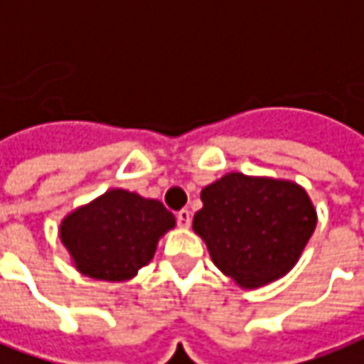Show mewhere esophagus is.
<instances>
[{
  "instance_id": "obj_1",
  "label": "esophagus",
  "mask_w": 364,
  "mask_h": 364,
  "mask_svg": "<svg viewBox=\"0 0 364 364\" xmlns=\"http://www.w3.org/2000/svg\"><path fill=\"white\" fill-rule=\"evenodd\" d=\"M177 223H179V226H181V228H189L191 210H187V208L179 210V213H177Z\"/></svg>"
}]
</instances>
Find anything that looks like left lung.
I'll list each match as a JSON object with an SVG mask.
<instances>
[{
    "label": "left lung",
    "mask_w": 364,
    "mask_h": 364,
    "mask_svg": "<svg viewBox=\"0 0 364 364\" xmlns=\"http://www.w3.org/2000/svg\"><path fill=\"white\" fill-rule=\"evenodd\" d=\"M200 200L193 230L218 270L244 289L286 276L317 225L306 189L288 179L226 173L200 191Z\"/></svg>",
    "instance_id": "obj_1"
}]
</instances>
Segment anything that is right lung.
<instances>
[{
	"instance_id": "obj_1",
	"label": "right lung",
	"mask_w": 364,
	"mask_h": 364,
	"mask_svg": "<svg viewBox=\"0 0 364 364\" xmlns=\"http://www.w3.org/2000/svg\"><path fill=\"white\" fill-rule=\"evenodd\" d=\"M175 217L157 199L110 189L60 220L58 236L80 274L126 282L151 262Z\"/></svg>"
}]
</instances>
